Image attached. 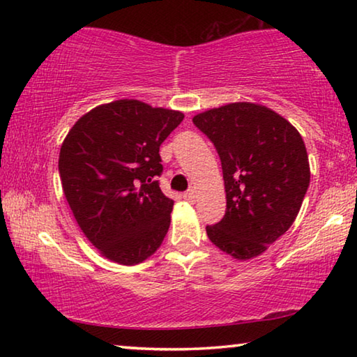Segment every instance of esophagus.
<instances>
[{
	"label": "esophagus",
	"mask_w": 357,
	"mask_h": 357,
	"mask_svg": "<svg viewBox=\"0 0 357 357\" xmlns=\"http://www.w3.org/2000/svg\"><path fill=\"white\" fill-rule=\"evenodd\" d=\"M184 198L187 202H195V198H197V192L193 190V189H189L187 190L185 193H184Z\"/></svg>",
	"instance_id": "esophagus-1"
}]
</instances>
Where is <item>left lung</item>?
<instances>
[{
  "mask_svg": "<svg viewBox=\"0 0 357 357\" xmlns=\"http://www.w3.org/2000/svg\"><path fill=\"white\" fill-rule=\"evenodd\" d=\"M219 153L227 211L206 227L211 243L239 261L268 250L293 225L310 184L309 155L294 126L271 108L234 102L193 116Z\"/></svg>",
  "mask_w": 357,
  "mask_h": 357,
  "instance_id": "1",
  "label": "left lung"
}]
</instances>
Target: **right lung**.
<instances>
[{"label":"right lung","mask_w":357,"mask_h":357,"mask_svg":"<svg viewBox=\"0 0 357 357\" xmlns=\"http://www.w3.org/2000/svg\"><path fill=\"white\" fill-rule=\"evenodd\" d=\"M184 113L119 99L84 113L59 151V176L72 214L102 257L134 266L159 249L173 200L155 176L159 148Z\"/></svg>","instance_id":"obj_1"}]
</instances>
